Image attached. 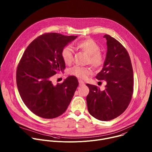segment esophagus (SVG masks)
I'll list each match as a JSON object with an SVG mask.
<instances>
[{
  "mask_svg": "<svg viewBox=\"0 0 152 152\" xmlns=\"http://www.w3.org/2000/svg\"><path fill=\"white\" fill-rule=\"evenodd\" d=\"M79 85L80 86H81V85H84V82H83V80H79Z\"/></svg>",
  "mask_w": 152,
  "mask_h": 152,
  "instance_id": "34e87169",
  "label": "esophagus"
}]
</instances>
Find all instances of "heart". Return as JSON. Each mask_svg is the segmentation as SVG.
<instances>
[{
    "label": "heart",
    "mask_w": 152,
    "mask_h": 152,
    "mask_svg": "<svg viewBox=\"0 0 152 152\" xmlns=\"http://www.w3.org/2000/svg\"><path fill=\"white\" fill-rule=\"evenodd\" d=\"M77 47L82 52L88 55V62L94 68H100L104 62V56L99 51L100 46L93 39L89 38L83 40L77 44ZM61 57L64 62L70 65L73 61V52L69 46L65 47L61 52ZM92 70L89 67L75 66L69 70V73L77 77L84 79L88 76Z\"/></svg>",
    "instance_id": "obj_1"
}]
</instances>
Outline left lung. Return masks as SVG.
<instances>
[{"instance_id": "1", "label": "left lung", "mask_w": 152, "mask_h": 152, "mask_svg": "<svg viewBox=\"0 0 152 152\" xmlns=\"http://www.w3.org/2000/svg\"><path fill=\"white\" fill-rule=\"evenodd\" d=\"M107 52L102 70L97 75L98 80L106 82L105 89L86 84L90 92L86 96L89 113L101 121H109L120 115L126 110L133 94L134 75L131 58L121 43L109 35Z\"/></svg>"}]
</instances>
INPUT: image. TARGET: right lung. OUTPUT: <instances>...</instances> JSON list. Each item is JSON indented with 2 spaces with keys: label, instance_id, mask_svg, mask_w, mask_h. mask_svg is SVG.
I'll use <instances>...</instances> for the list:
<instances>
[{
  "label": "right lung",
  "instance_id": "right-lung-1",
  "mask_svg": "<svg viewBox=\"0 0 152 152\" xmlns=\"http://www.w3.org/2000/svg\"><path fill=\"white\" fill-rule=\"evenodd\" d=\"M77 36L47 33L28 46L18 65L16 80L20 97L28 109L38 117L54 118L66 111L79 85L74 76L54 85L50 79L66 65L61 52Z\"/></svg>",
  "mask_w": 152,
  "mask_h": 152
}]
</instances>
